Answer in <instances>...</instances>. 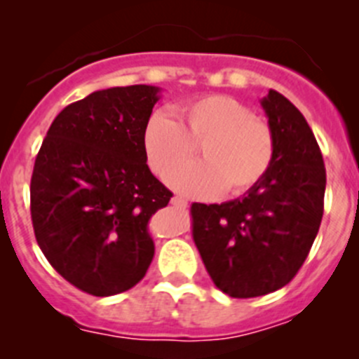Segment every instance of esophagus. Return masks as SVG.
Listing matches in <instances>:
<instances>
[{
	"label": "esophagus",
	"instance_id": "34e87169",
	"mask_svg": "<svg viewBox=\"0 0 359 359\" xmlns=\"http://www.w3.org/2000/svg\"><path fill=\"white\" fill-rule=\"evenodd\" d=\"M172 205H176V207H180V208H187V205H189V203H187L183 198H180V196H174Z\"/></svg>",
	"mask_w": 359,
	"mask_h": 359
}]
</instances>
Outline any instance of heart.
I'll use <instances>...</instances> for the list:
<instances>
[{
  "mask_svg": "<svg viewBox=\"0 0 359 359\" xmlns=\"http://www.w3.org/2000/svg\"><path fill=\"white\" fill-rule=\"evenodd\" d=\"M154 113L144 128L147 163L163 174L182 163L199 144L203 160L180 165L167 174L172 189L194 198H210L226 189L239 196L261 182L273 161L275 140L264 120L228 95H207Z\"/></svg>",
  "mask_w": 359,
  "mask_h": 359,
  "instance_id": "obj_1",
  "label": "heart"
}]
</instances>
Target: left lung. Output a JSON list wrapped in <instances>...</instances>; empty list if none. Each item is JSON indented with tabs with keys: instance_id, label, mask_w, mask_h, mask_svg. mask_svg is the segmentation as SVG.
I'll use <instances>...</instances> for the list:
<instances>
[{
	"instance_id": "left-lung-1",
	"label": "left lung",
	"mask_w": 359,
	"mask_h": 359,
	"mask_svg": "<svg viewBox=\"0 0 359 359\" xmlns=\"http://www.w3.org/2000/svg\"><path fill=\"white\" fill-rule=\"evenodd\" d=\"M261 106L275 140L268 172L241 198L190 208L205 268L233 298L286 286L306 261L323 215L325 167L309 123L275 90Z\"/></svg>"
}]
</instances>
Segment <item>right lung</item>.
Returning <instances> with one entry per match:
<instances>
[{"label":"right lung","mask_w":359,"mask_h":359,"mask_svg":"<svg viewBox=\"0 0 359 359\" xmlns=\"http://www.w3.org/2000/svg\"><path fill=\"white\" fill-rule=\"evenodd\" d=\"M160 88H107L66 106L50 126L30 182L41 252L95 297L136 286L154 257L149 221L172 192L151 172L144 128Z\"/></svg>","instance_id":"1"}]
</instances>
